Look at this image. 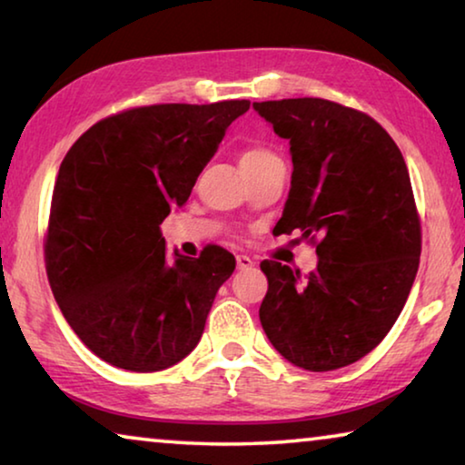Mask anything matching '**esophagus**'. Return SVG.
<instances>
[{
	"label": "esophagus",
	"instance_id": "34e87169",
	"mask_svg": "<svg viewBox=\"0 0 465 465\" xmlns=\"http://www.w3.org/2000/svg\"><path fill=\"white\" fill-rule=\"evenodd\" d=\"M235 262H238V269H240V271H248V269L254 267L252 259H250V256H246V254H238V256H235Z\"/></svg>",
	"mask_w": 465,
	"mask_h": 465
}]
</instances>
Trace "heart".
<instances>
[{
  "label": "heart",
  "instance_id": "b5f03b06",
  "mask_svg": "<svg viewBox=\"0 0 465 465\" xmlns=\"http://www.w3.org/2000/svg\"><path fill=\"white\" fill-rule=\"evenodd\" d=\"M271 163H282L275 153H272L269 146L262 144H250L240 154V167L242 172H248V169H259Z\"/></svg>",
  "mask_w": 465,
  "mask_h": 465
}]
</instances>
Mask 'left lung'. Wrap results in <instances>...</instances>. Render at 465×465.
I'll use <instances>...</instances> for the list:
<instances>
[{
	"label": "left lung",
	"mask_w": 465,
	"mask_h": 465,
	"mask_svg": "<svg viewBox=\"0 0 465 465\" xmlns=\"http://www.w3.org/2000/svg\"><path fill=\"white\" fill-rule=\"evenodd\" d=\"M290 140L292 188L279 233L319 235L312 272L264 261L261 325L282 356L312 372L364 358L395 325L420 262L410 173L371 115L325 99L252 103Z\"/></svg>",
	"instance_id": "obj_1"
}]
</instances>
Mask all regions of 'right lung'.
Listing matches in <instances>:
<instances>
[{
  "label": "right lung",
  "mask_w": 465,
  "mask_h": 465,
  "mask_svg": "<svg viewBox=\"0 0 465 465\" xmlns=\"http://www.w3.org/2000/svg\"><path fill=\"white\" fill-rule=\"evenodd\" d=\"M250 101L136 107L88 128L65 154L45 242L55 302L83 343L132 372H157L193 351L219 287L235 269L219 246L198 259L159 225L180 209Z\"/></svg>",
  "instance_id": "right-lung-1"
}]
</instances>
